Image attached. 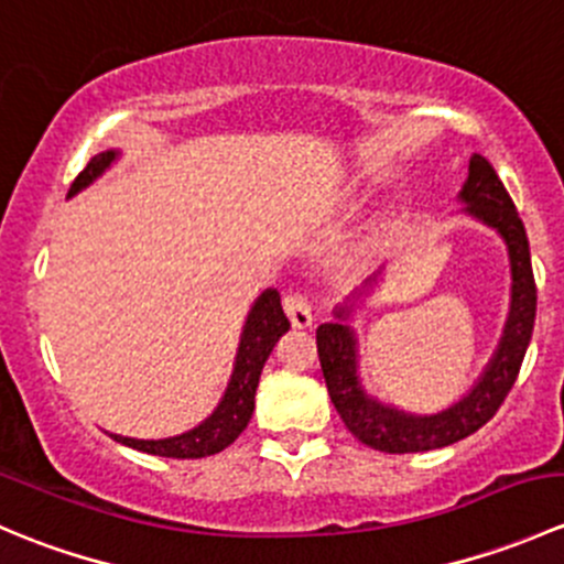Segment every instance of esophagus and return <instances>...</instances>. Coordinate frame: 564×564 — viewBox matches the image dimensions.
I'll return each mask as SVG.
<instances>
[{"label":"esophagus","mask_w":564,"mask_h":564,"mask_svg":"<svg viewBox=\"0 0 564 564\" xmlns=\"http://www.w3.org/2000/svg\"><path fill=\"white\" fill-rule=\"evenodd\" d=\"M283 311H286V316L292 318V324L294 327H311V322H314V316H311V305H308V300L303 297V294H297V292H292V294H286V297H283Z\"/></svg>","instance_id":"obj_1"}]
</instances>
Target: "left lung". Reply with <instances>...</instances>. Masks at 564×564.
I'll use <instances>...</instances> for the list:
<instances>
[{"instance_id":"left-lung-1","label":"left lung","mask_w":564,"mask_h":564,"mask_svg":"<svg viewBox=\"0 0 564 564\" xmlns=\"http://www.w3.org/2000/svg\"><path fill=\"white\" fill-rule=\"evenodd\" d=\"M460 198L466 202V213L480 218L482 224L494 226L505 237L510 250V267H513V305H510L505 335L499 340L497 355L488 362L486 373L464 401L440 414H425V417L382 406L357 384L351 329L340 322L322 324L316 329L318 362H322L329 398H333L346 429L373 451L423 453L453 445V442L482 429L497 414V409L502 406L508 392L513 390L516 379H519L527 346L532 340L534 311H538V286H534L527 229L521 224L513 198L505 191L502 180L482 155H471ZM346 314H349L346 308L338 311V316Z\"/></svg>"}]
</instances>
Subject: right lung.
<instances>
[{
	"label": "right lung",
	"mask_w": 564,
	"mask_h": 564,
	"mask_svg": "<svg viewBox=\"0 0 564 564\" xmlns=\"http://www.w3.org/2000/svg\"><path fill=\"white\" fill-rule=\"evenodd\" d=\"M113 158H117L113 150L95 155L93 161L84 166V172L73 180L67 196H73V193L87 187L93 180H98V176L111 166ZM289 327H292V324H289V318L281 308V294H278L275 289H267V292L256 300V305L248 314L246 327H242L235 373H231V382L229 388H226L224 401L218 403V409H215L198 429L187 431V434L172 436V440H130V436L117 434L111 436L117 442H122V445L133 447V451L163 458H204L226 451L250 423L261 368H264L272 346L278 344V338H281Z\"/></svg>",
	"instance_id": "add662e5"
}]
</instances>
